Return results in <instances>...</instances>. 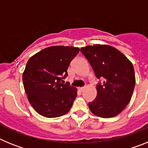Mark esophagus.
Segmentation results:
<instances>
[{
  "label": "esophagus",
  "instance_id": "1",
  "mask_svg": "<svg viewBox=\"0 0 148 148\" xmlns=\"http://www.w3.org/2000/svg\"><path fill=\"white\" fill-rule=\"evenodd\" d=\"M84 89H85V87H80V88H79V90H80L81 92H83L84 90Z\"/></svg>",
  "mask_w": 148,
  "mask_h": 148
}]
</instances>
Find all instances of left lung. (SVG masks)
<instances>
[{
	"mask_svg": "<svg viewBox=\"0 0 148 148\" xmlns=\"http://www.w3.org/2000/svg\"><path fill=\"white\" fill-rule=\"evenodd\" d=\"M98 79L97 95L89 103L95 116L110 118L119 114L129 104L135 87L136 78L132 63L116 48L95 44L81 49Z\"/></svg>",
	"mask_w": 148,
	"mask_h": 148,
	"instance_id": "1",
	"label": "left lung"
}]
</instances>
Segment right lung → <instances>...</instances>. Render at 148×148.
I'll return each instance as SVG.
<instances>
[{
	"instance_id": "1",
	"label": "right lung",
	"mask_w": 148,
	"mask_h": 148,
	"mask_svg": "<svg viewBox=\"0 0 148 148\" xmlns=\"http://www.w3.org/2000/svg\"><path fill=\"white\" fill-rule=\"evenodd\" d=\"M80 49L53 46L40 50L28 60L23 73L27 98L35 111L47 118L67 113L77 96V89L64 84L67 69Z\"/></svg>"
}]
</instances>
